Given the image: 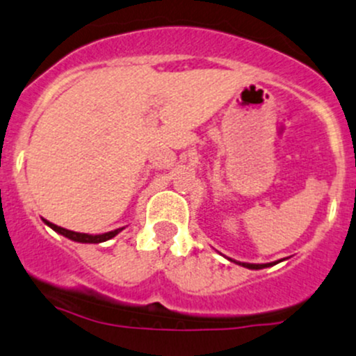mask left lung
<instances>
[{"instance_id": "obj_1", "label": "left lung", "mask_w": 356, "mask_h": 356, "mask_svg": "<svg viewBox=\"0 0 356 356\" xmlns=\"http://www.w3.org/2000/svg\"><path fill=\"white\" fill-rule=\"evenodd\" d=\"M234 263H237V261H234ZM237 264H238V266H244V268H249V269H263V268L273 266V264H278V261H275V263H266V264H250V263H237Z\"/></svg>"}]
</instances>
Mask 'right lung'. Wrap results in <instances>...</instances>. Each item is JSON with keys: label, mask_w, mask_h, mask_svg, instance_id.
I'll return each mask as SVG.
<instances>
[{"label": "right lung", "mask_w": 356, "mask_h": 356, "mask_svg": "<svg viewBox=\"0 0 356 356\" xmlns=\"http://www.w3.org/2000/svg\"><path fill=\"white\" fill-rule=\"evenodd\" d=\"M42 220H44V218H42ZM44 223H46L47 227H51L52 230H54V232H58V234H61L63 237L70 238V241H74V242H81V244H100V242H106V241H109V238L115 237V235H118L119 232H121V230H124V227H121V228H115V230L106 232V234L92 235V234H80V232L66 230V228H63V227H58V225H54V223L47 222V220H44Z\"/></svg>", "instance_id": "obj_1"}]
</instances>
